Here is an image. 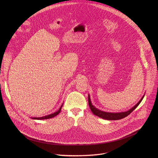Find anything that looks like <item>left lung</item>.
I'll return each mask as SVG.
<instances>
[{"instance_id":"obj_1","label":"left lung","mask_w":158,"mask_h":158,"mask_svg":"<svg viewBox=\"0 0 158 158\" xmlns=\"http://www.w3.org/2000/svg\"><path fill=\"white\" fill-rule=\"evenodd\" d=\"M143 97H144V95L141 98L140 101L135 105L132 108H131L130 110H128L126 112H122V113H107V112H105V111H102L101 110H99L98 109H97L95 106H94L92 105V104L91 103L89 94L88 95V103H89V107H90V110L94 115H97V116H98L100 118H102L103 119L109 120H119V119H122L123 118H125V117L128 116L130 114L132 113L137 107V106L140 104V103L142 102Z\"/></svg>"}]
</instances>
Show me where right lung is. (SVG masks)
I'll use <instances>...</instances> for the list:
<instances>
[{
	"label": "right lung",
	"mask_w": 158,
	"mask_h": 158,
	"mask_svg": "<svg viewBox=\"0 0 158 158\" xmlns=\"http://www.w3.org/2000/svg\"><path fill=\"white\" fill-rule=\"evenodd\" d=\"M63 104L61 106L60 108L58 110V111H57L55 113H53V114H51L50 115H45L44 117H31V118H33V119H36V120H44V119H48V118H52L56 115H57L59 113H60L61 111V108L63 106Z\"/></svg>",
	"instance_id": "add662e5"
}]
</instances>
